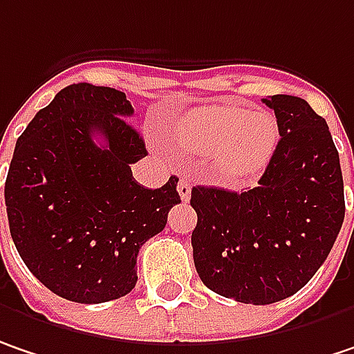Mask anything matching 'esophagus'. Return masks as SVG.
Wrapping results in <instances>:
<instances>
[{"instance_id": "esophagus-1", "label": "esophagus", "mask_w": 354, "mask_h": 354, "mask_svg": "<svg viewBox=\"0 0 354 354\" xmlns=\"http://www.w3.org/2000/svg\"><path fill=\"white\" fill-rule=\"evenodd\" d=\"M190 192H192L190 180H188V178H180V182H178V194H180V198L186 202V200L190 198Z\"/></svg>"}]
</instances>
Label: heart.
<instances>
[{"label": "heart", "mask_w": 354, "mask_h": 354, "mask_svg": "<svg viewBox=\"0 0 354 354\" xmlns=\"http://www.w3.org/2000/svg\"><path fill=\"white\" fill-rule=\"evenodd\" d=\"M178 144L198 156H212L220 176L240 182L257 176L279 144V122L264 110L232 104L198 106L176 124Z\"/></svg>", "instance_id": "b5f03b06"}]
</instances>
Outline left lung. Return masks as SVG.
Segmentation results:
<instances>
[{"label": "left lung", "instance_id": "8db88e82", "mask_svg": "<svg viewBox=\"0 0 354 354\" xmlns=\"http://www.w3.org/2000/svg\"><path fill=\"white\" fill-rule=\"evenodd\" d=\"M281 140L246 192L194 186L200 281L220 297L270 304L299 292L326 260L344 220L343 172L324 118L302 97L270 95Z\"/></svg>", "mask_w": 354, "mask_h": 354}]
</instances>
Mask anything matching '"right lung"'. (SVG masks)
Listing matches in <instances>:
<instances>
[{
  "label": "right lung",
  "instance_id": "add662e5",
  "mask_svg": "<svg viewBox=\"0 0 354 354\" xmlns=\"http://www.w3.org/2000/svg\"><path fill=\"white\" fill-rule=\"evenodd\" d=\"M132 114L124 92L72 84L17 138L6 180L11 239L33 277L62 299L126 297L142 244L180 204L176 176L156 190L132 176L130 164L148 156L126 120Z\"/></svg>",
  "mask_w": 354,
  "mask_h": 354
}]
</instances>
